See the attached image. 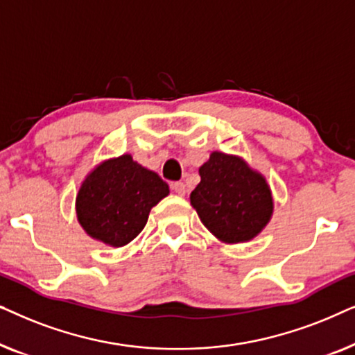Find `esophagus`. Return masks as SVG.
I'll return each mask as SVG.
<instances>
[{"mask_svg":"<svg viewBox=\"0 0 355 355\" xmlns=\"http://www.w3.org/2000/svg\"><path fill=\"white\" fill-rule=\"evenodd\" d=\"M171 189L178 193V196H186V192H187L186 184H184V182H173Z\"/></svg>","mask_w":355,"mask_h":355,"instance_id":"34e87169","label":"esophagus"}]
</instances>
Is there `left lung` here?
<instances>
[{
    "mask_svg": "<svg viewBox=\"0 0 355 355\" xmlns=\"http://www.w3.org/2000/svg\"><path fill=\"white\" fill-rule=\"evenodd\" d=\"M200 182L191 193L203 226L223 244L255 239L273 216L270 184L239 155L210 153L198 169Z\"/></svg>",
    "mask_w": 355,
    "mask_h": 355,
    "instance_id": "8db88e82",
    "label": "left lung"
}]
</instances>
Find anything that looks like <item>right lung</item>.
<instances>
[{"mask_svg": "<svg viewBox=\"0 0 355 355\" xmlns=\"http://www.w3.org/2000/svg\"><path fill=\"white\" fill-rule=\"evenodd\" d=\"M168 193V184L134 162L132 155L103 159L77 191V221L92 239L124 247L142 232L150 210Z\"/></svg>", "mask_w": 355, "mask_h": 355, "instance_id": "right-lung-1", "label": "right lung"}]
</instances>
